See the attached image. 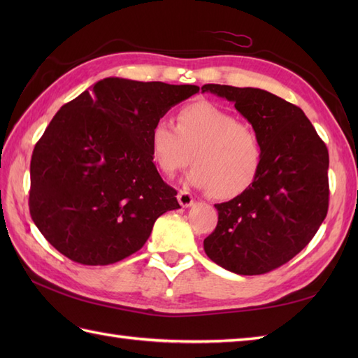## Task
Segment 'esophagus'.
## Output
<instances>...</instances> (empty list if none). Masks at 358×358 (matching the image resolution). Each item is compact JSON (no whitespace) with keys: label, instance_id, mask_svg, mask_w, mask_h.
I'll list each match as a JSON object with an SVG mask.
<instances>
[{"label":"esophagus","instance_id":"34e87169","mask_svg":"<svg viewBox=\"0 0 358 358\" xmlns=\"http://www.w3.org/2000/svg\"><path fill=\"white\" fill-rule=\"evenodd\" d=\"M177 199H178V203L181 204V208H189V206H192V204H194V196L189 194L187 191H180L178 195H177Z\"/></svg>","mask_w":358,"mask_h":358}]
</instances>
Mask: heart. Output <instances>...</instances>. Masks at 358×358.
Segmentation results:
<instances>
[{
    "label": "heart",
    "mask_w": 358,
    "mask_h": 358,
    "mask_svg": "<svg viewBox=\"0 0 358 358\" xmlns=\"http://www.w3.org/2000/svg\"><path fill=\"white\" fill-rule=\"evenodd\" d=\"M158 169L172 175L191 162L186 181L217 199H234L252 186L263 164L260 136L235 115L209 101L185 106L178 124L158 118L149 134Z\"/></svg>",
    "instance_id": "obj_1"
}]
</instances>
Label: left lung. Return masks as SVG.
Masks as SVG:
<instances>
[{
	"instance_id": "obj_1",
	"label": "left lung",
	"mask_w": 358,
	"mask_h": 358,
	"mask_svg": "<svg viewBox=\"0 0 358 358\" xmlns=\"http://www.w3.org/2000/svg\"><path fill=\"white\" fill-rule=\"evenodd\" d=\"M201 92L234 103L263 144L252 186L215 204L218 223L204 252L238 275H260L299 254L328 214V149L305 112L268 90L204 85Z\"/></svg>"
}]
</instances>
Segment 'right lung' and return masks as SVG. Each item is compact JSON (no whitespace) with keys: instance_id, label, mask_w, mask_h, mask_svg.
<instances>
[{"instance_id":"right-lung-1","label":"right lung","mask_w":358,"mask_h":358,"mask_svg":"<svg viewBox=\"0 0 358 358\" xmlns=\"http://www.w3.org/2000/svg\"><path fill=\"white\" fill-rule=\"evenodd\" d=\"M199 90L110 77L57 112L34 149L29 209L58 252L89 266L117 263L143 248L159 215L180 208L149 134Z\"/></svg>"}]
</instances>
